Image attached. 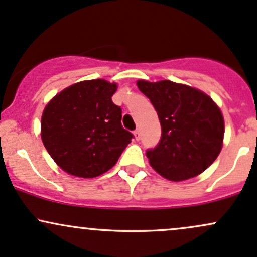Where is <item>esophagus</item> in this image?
I'll list each match as a JSON object with an SVG mask.
<instances>
[{
  "instance_id": "34e87169",
  "label": "esophagus",
  "mask_w": 257,
  "mask_h": 257,
  "mask_svg": "<svg viewBox=\"0 0 257 257\" xmlns=\"http://www.w3.org/2000/svg\"><path fill=\"white\" fill-rule=\"evenodd\" d=\"M134 136H136L137 140H140V131H139V129H136V131H134Z\"/></svg>"
}]
</instances>
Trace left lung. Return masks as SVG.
I'll use <instances>...</instances> for the list:
<instances>
[{
    "mask_svg": "<svg viewBox=\"0 0 257 257\" xmlns=\"http://www.w3.org/2000/svg\"><path fill=\"white\" fill-rule=\"evenodd\" d=\"M138 88L155 108L161 138L147 156L154 170L170 181L192 178L207 170L223 145L224 119L206 93L164 80L138 81Z\"/></svg>",
    "mask_w": 257,
    "mask_h": 257,
    "instance_id": "left-lung-1",
    "label": "left lung"
}]
</instances>
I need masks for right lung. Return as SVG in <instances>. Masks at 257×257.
Listing matches in <instances>:
<instances>
[{
	"mask_svg": "<svg viewBox=\"0 0 257 257\" xmlns=\"http://www.w3.org/2000/svg\"><path fill=\"white\" fill-rule=\"evenodd\" d=\"M115 83L77 82L56 94L42 115L45 149L64 171L91 178L114 166L134 136L123 128L112 102Z\"/></svg>",
	"mask_w": 257,
	"mask_h": 257,
	"instance_id": "obj_1",
	"label": "right lung"
}]
</instances>
